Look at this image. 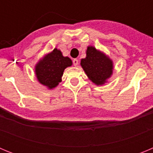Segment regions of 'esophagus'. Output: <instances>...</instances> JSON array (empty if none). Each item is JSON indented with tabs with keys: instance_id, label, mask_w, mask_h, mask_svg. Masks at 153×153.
<instances>
[{
	"instance_id": "34e87169",
	"label": "esophagus",
	"mask_w": 153,
	"mask_h": 153,
	"mask_svg": "<svg viewBox=\"0 0 153 153\" xmlns=\"http://www.w3.org/2000/svg\"><path fill=\"white\" fill-rule=\"evenodd\" d=\"M73 63H74V65L76 67V66H77L78 63H79V60H78L77 59H74V60H73Z\"/></svg>"
}]
</instances>
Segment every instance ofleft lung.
<instances>
[{
	"label": "left lung",
	"mask_w": 153,
	"mask_h": 153,
	"mask_svg": "<svg viewBox=\"0 0 153 153\" xmlns=\"http://www.w3.org/2000/svg\"><path fill=\"white\" fill-rule=\"evenodd\" d=\"M81 66L90 79L97 85H102L113 74V62L93 47H88L86 57L82 59Z\"/></svg>",
	"instance_id": "1"
}]
</instances>
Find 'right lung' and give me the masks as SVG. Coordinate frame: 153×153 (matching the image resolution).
Returning <instances> with one entry per match:
<instances>
[{
    "label": "right lung",
    "mask_w": 153,
    "mask_h": 153,
    "mask_svg": "<svg viewBox=\"0 0 153 153\" xmlns=\"http://www.w3.org/2000/svg\"><path fill=\"white\" fill-rule=\"evenodd\" d=\"M72 65L67 56H63L60 51L55 48L36 65V75L41 84L49 89L54 88L61 82L63 71Z\"/></svg>",
    "instance_id": "1"
}]
</instances>
